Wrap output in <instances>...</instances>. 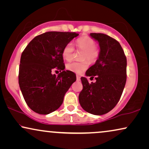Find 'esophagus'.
<instances>
[{
  "label": "esophagus",
  "mask_w": 149,
  "mask_h": 149,
  "mask_svg": "<svg viewBox=\"0 0 149 149\" xmlns=\"http://www.w3.org/2000/svg\"><path fill=\"white\" fill-rule=\"evenodd\" d=\"M76 79H77V81H80V77L79 76H76Z\"/></svg>",
  "instance_id": "obj_1"
}]
</instances>
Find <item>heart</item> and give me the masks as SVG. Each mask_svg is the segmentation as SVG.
<instances>
[{
  "mask_svg": "<svg viewBox=\"0 0 149 149\" xmlns=\"http://www.w3.org/2000/svg\"><path fill=\"white\" fill-rule=\"evenodd\" d=\"M76 45L79 49L84 51L83 59L88 60L91 63H94L97 60L100 56V50L95 46L96 42L94 39L87 36H83L76 41ZM74 47L72 43L69 42L65 45L63 49L62 54L63 58L67 61H70L73 58ZM88 67V61L76 62L73 61L67 63L66 68L68 70L76 73H82Z\"/></svg>",
  "mask_w": 149,
  "mask_h": 149,
  "instance_id": "obj_1",
  "label": "heart"
}]
</instances>
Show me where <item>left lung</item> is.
<instances>
[{"label":"left lung","mask_w":149,"mask_h":149,"mask_svg":"<svg viewBox=\"0 0 149 149\" xmlns=\"http://www.w3.org/2000/svg\"><path fill=\"white\" fill-rule=\"evenodd\" d=\"M90 36L98 41L100 51L86 76L95 77L96 82L90 84L86 78H81L83 88L79 102L87 112L102 115L112 110L121 97L127 80V58L116 39L103 33H91Z\"/></svg>","instance_id":"obj_1"}]
</instances>
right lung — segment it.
<instances>
[{"label":"right lung","mask_w":149,"mask_h":149,"mask_svg":"<svg viewBox=\"0 0 149 149\" xmlns=\"http://www.w3.org/2000/svg\"><path fill=\"white\" fill-rule=\"evenodd\" d=\"M70 32H46L35 37L22 54L19 85L28 106L35 112L48 114L56 110L71 84L76 80L72 71H65L62 52L78 36ZM58 69V76L51 71Z\"/></svg>","instance_id":"add662e5"}]
</instances>
